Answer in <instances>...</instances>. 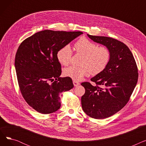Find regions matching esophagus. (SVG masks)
Here are the masks:
<instances>
[{"label":"esophagus","instance_id":"34e87169","mask_svg":"<svg viewBox=\"0 0 146 146\" xmlns=\"http://www.w3.org/2000/svg\"><path fill=\"white\" fill-rule=\"evenodd\" d=\"M73 85H74V86H78L80 85V83L79 82H76V81L74 80L73 82Z\"/></svg>","mask_w":146,"mask_h":146}]
</instances>
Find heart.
<instances>
[{
    "mask_svg": "<svg viewBox=\"0 0 146 146\" xmlns=\"http://www.w3.org/2000/svg\"><path fill=\"white\" fill-rule=\"evenodd\" d=\"M76 53L83 56L81 67L70 66L64 69L63 74L74 81H80L90 73L98 74L103 72L108 66L111 52L105 46H98L94 42L86 37H81L74 44ZM73 51L68 44L61 47L57 52V58L59 63L67 66L70 63Z\"/></svg>",
    "mask_w": 146,
    "mask_h": 146,
    "instance_id": "b5f03b06",
    "label": "heart"
}]
</instances>
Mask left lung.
<instances>
[{
    "instance_id": "1",
    "label": "left lung",
    "mask_w": 146,
    "mask_h": 146,
    "mask_svg": "<svg viewBox=\"0 0 146 146\" xmlns=\"http://www.w3.org/2000/svg\"><path fill=\"white\" fill-rule=\"evenodd\" d=\"M94 41L101 44L111 52L110 62L105 70L92 78L95 83H82L85 93L81 98L83 111L95 119L110 117L127 104L137 83L138 68L127 46L116 39L88 34Z\"/></svg>"
}]
</instances>
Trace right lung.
I'll return each instance as SVG.
<instances>
[{
    "instance_id": "obj_1",
    "label": "right lung",
    "mask_w": 146,
    "mask_h": 146,
    "mask_svg": "<svg viewBox=\"0 0 146 146\" xmlns=\"http://www.w3.org/2000/svg\"><path fill=\"white\" fill-rule=\"evenodd\" d=\"M80 31L44 30L23 41L15 56V67L21 94L27 103L42 114L57 111L62 92L74 87L72 79L60 78L57 51L82 34Z\"/></svg>"
}]
</instances>
